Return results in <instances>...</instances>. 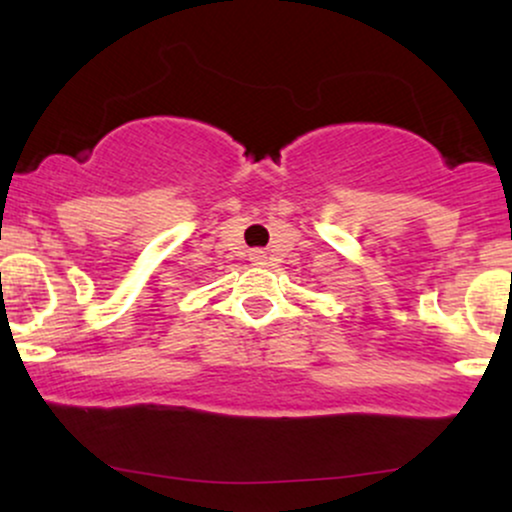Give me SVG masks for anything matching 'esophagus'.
<instances>
[{
    "mask_svg": "<svg viewBox=\"0 0 512 512\" xmlns=\"http://www.w3.org/2000/svg\"><path fill=\"white\" fill-rule=\"evenodd\" d=\"M250 262L252 264H264V262H267V255H264V250H252L250 252Z\"/></svg>",
    "mask_w": 512,
    "mask_h": 512,
    "instance_id": "esophagus-1",
    "label": "esophagus"
}]
</instances>
